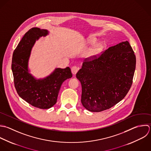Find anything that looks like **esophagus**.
Wrapping results in <instances>:
<instances>
[{
  "label": "esophagus",
  "mask_w": 151,
  "mask_h": 151,
  "mask_svg": "<svg viewBox=\"0 0 151 151\" xmlns=\"http://www.w3.org/2000/svg\"><path fill=\"white\" fill-rule=\"evenodd\" d=\"M78 70H79V68H78V66H73V67L71 68L72 73L73 75H75V74L78 72Z\"/></svg>",
  "instance_id": "esophagus-1"
}]
</instances>
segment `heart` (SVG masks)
<instances>
[{
	"label": "heart",
	"instance_id": "b5f03b06",
	"mask_svg": "<svg viewBox=\"0 0 151 151\" xmlns=\"http://www.w3.org/2000/svg\"><path fill=\"white\" fill-rule=\"evenodd\" d=\"M97 39L93 37H88L86 40V45L91 48L85 53V57L88 59H93L98 58L102 52L105 44L104 42H98Z\"/></svg>",
	"mask_w": 151,
	"mask_h": 151
}]
</instances>
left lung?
Masks as SVG:
<instances>
[{"mask_svg": "<svg viewBox=\"0 0 151 151\" xmlns=\"http://www.w3.org/2000/svg\"><path fill=\"white\" fill-rule=\"evenodd\" d=\"M135 66L136 57L128 41L109 47L97 59L84 62L76 75L82 85L83 107L98 112L122 101L132 85Z\"/></svg>", "mask_w": 151, "mask_h": 151, "instance_id": "left-lung-1", "label": "left lung"}]
</instances>
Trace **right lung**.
<instances>
[{
  "mask_svg": "<svg viewBox=\"0 0 151 151\" xmlns=\"http://www.w3.org/2000/svg\"><path fill=\"white\" fill-rule=\"evenodd\" d=\"M49 35L46 29L33 27L27 32L14 50L12 62L14 83L19 96L31 105L46 109L57 102L62 83L72 77L70 69L55 68L48 76L37 79L29 68L32 49L36 40Z\"/></svg>",
  "mask_w": 151,
  "mask_h": 151,
  "instance_id": "obj_1",
  "label": "right lung"
}]
</instances>
